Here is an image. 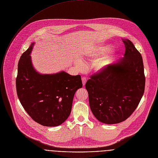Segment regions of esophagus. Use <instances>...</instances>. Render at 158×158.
<instances>
[{
  "instance_id": "obj_1",
  "label": "esophagus",
  "mask_w": 158,
  "mask_h": 158,
  "mask_svg": "<svg viewBox=\"0 0 158 158\" xmlns=\"http://www.w3.org/2000/svg\"><path fill=\"white\" fill-rule=\"evenodd\" d=\"M82 81L83 85H85V83H86V82H87V79H86V77H83L82 78Z\"/></svg>"
}]
</instances>
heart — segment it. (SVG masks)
Masks as SVG:
<instances>
[{"label":"heart","mask_w":158,"mask_h":158,"mask_svg":"<svg viewBox=\"0 0 158 158\" xmlns=\"http://www.w3.org/2000/svg\"><path fill=\"white\" fill-rule=\"evenodd\" d=\"M110 49V47H98L92 49L89 55L92 58H96L99 55H102V53L106 52L108 50ZM114 57L113 53H110L106 54L101 58H98L96 60L94 63V68L97 71H102L104 70L107 66L110 63L111 60Z\"/></svg>","instance_id":"b5f03b06"}]
</instances>
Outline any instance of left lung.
Listing matches in <instances>:
<instances>
[{"label": "left lung", "instance_id": "left-lung-1", "mask_svg": "<svg viewBox=\"0 0 158 158\" xmlns=\"http://www.w3.org/2000/svg\"><path fill=\"white\" fill-rule=\"evenodd\" d=\"M123 40L124 56L92 75L85 84L92 112L105 124H117L129 118L145 91L142 55L130 40Z\"/></svg>", "mask_w": 158, "mask_h": 158}]
</instances>
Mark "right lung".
I'll use <instances>...</instances> for the list:
<instances>
[{"mask_svg": "<svg viewBox=\"0 0 158 158\" xmlns=\"http://www.w3.org/2000/svg\"><path fill=\"white\" fill-rule=\"evenodd\" d=\"M34 43L21 56L18 64L16 87L24 110L36 123L47 127L58 126L69 117L74 94L82 87L80 75L64 71L40 74L35 71L29 55Z\"/></svg>", "mask_w": 158, "mask_h": 158, "instance_id": "add662e5", "label": "right lung"}]
</instances>
